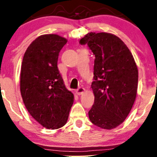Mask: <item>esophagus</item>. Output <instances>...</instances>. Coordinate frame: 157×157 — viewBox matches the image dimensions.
I'll use <instances>...</instances> for the list:
<instances>
[{"label": "esophagus", "mask_w": 157, "mask_h": 157, "mask_svg": "<svg viewBox=\"0 0 157 157\" xmlns=\"http://www.w3.org/2000/svg\"><path fill=\"white\" fill-rule=\"evenodd\" d=\"M85 91H86V89H85L83 87H79L78 89H77V94L78 95L82 94H83Z\"/></svg>", "instance_id": "34e87169"}]
</instances>
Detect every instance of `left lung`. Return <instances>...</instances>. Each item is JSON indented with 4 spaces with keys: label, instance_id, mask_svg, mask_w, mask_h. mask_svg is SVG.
Listing matches in <instances>:
<instances>
[{
    "label": "left lung",
    "instance_id": "obj_1",
    "mask_svg": "<svg viewBox=\"0 0 157 157\" xmlns=\"http://www.w3.org/2000/svg\"><path fill=\"white\" fill-rule=\"evenodd\" d=\"M95 56L91 89L94 102L89 111L94 125L112 129L122 123L132 109L136 96L138 70L132 54L112 34H87L80 39Z\"/></svg>",
    "mask_w": 157,
    "mask_h": 157
}]
</instances>
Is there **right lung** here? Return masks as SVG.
I'll list each match as a JSON object with an SVG mask.
<instances>
[{"label":"right lung","instance_id":"1","mask_svg":"<svg viewBox=\"0 0 157 157\" xmlns=\"http://www.w3.org/2000/svg\"><path fill=\"white\" fill-rule=\"evenodd\" d=\"M66 43L57 35L40 36L26 49L21 65L23 101L32 117L46 128L63 127L74 102L57 68L59 53Z\"/></svg>","mask_w":157,"mask_h":157}]
</instances>
